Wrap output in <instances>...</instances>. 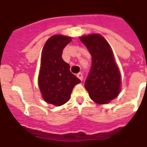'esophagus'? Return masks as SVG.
<instances>
[{
    "label": "esophagus",
    "instance_id": "34e87169",
    "mask_svg": "<svg viewBox=\"0 0 147 147\" xmlns=\"http://www.w3.org/2000/svg\"><path fill=\"white\" fill-rule=\"evenodd\" d=\"M77 77H78L81 81H82V79H83V76H82V72H79V73L77 74Z\"/></svg>",
    "mask_w": 147,
    "mask_h": 147
}]
</instances>
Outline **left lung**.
Listing matches in <instances>:
<instances>
[{"label": "left lung", "instance_id": "8db88e82", "mask_svg": "<svg viewBox=\"0 0 147 147\" xmlns=\"http://www.w3.org/2000/svg\"><path fill=\"white\" fill-rule=\"evenodd\" d=\"M80 40L92 56V65L85 87L96 104H107L118 96L121 86V74L112 50L100 34L83 36Z\"/></svg>", "mask_w": 147, "mask_h": 147}]
</instances>
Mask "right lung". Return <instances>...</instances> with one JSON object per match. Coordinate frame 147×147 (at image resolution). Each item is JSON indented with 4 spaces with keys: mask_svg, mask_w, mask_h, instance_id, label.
<instances>
[{
    "mask_svg": "<svg viewBox=\"0 0 147 147\" xmlns=\"http://www.w3.org/2000/svg\"><path fill=\"white\" fill-rule=\"evenodd\" d=\"M71 40V37L62 35L52 36L42 51L38 84L43 100L56 106L68 102L74 86L80 82L61 57L63 50Z\"/></svg>",
    "mask_w": 147,
    "mask_h": 147,
    "instance_id": "add662e5",
    "label": "right lung"
}]
</instances>
